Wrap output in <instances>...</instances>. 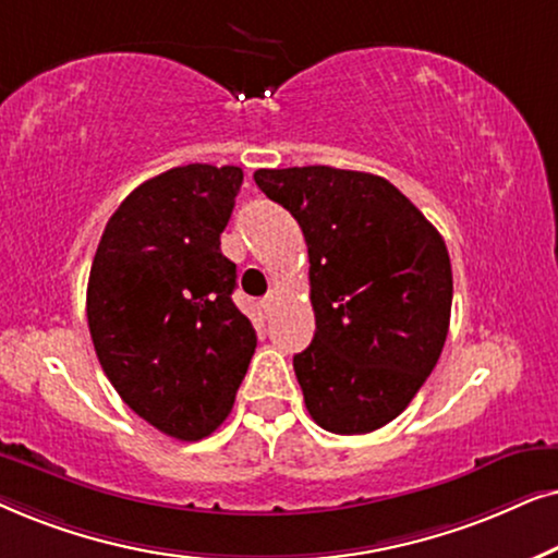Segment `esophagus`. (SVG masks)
<instances>
[{
    "mask_svg": "<svg viewBox=\"0 0 558 558\" xmlns=\"http://www.w3.org/2000/svg\"><path fill=\"white\" fill-rule=\"evenodd\" d=\"M259 306H263V311H265L267 316H270V314H272V308L278 306V299H275V295H267V299L259 301Z\"/></svg>",
    "mask_w": 558,
    "mask_h": 558,
    "instance_id": "34e87169",
    "label": "esophagus"
}]
</instances>
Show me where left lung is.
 <instances>
[{
  "instance_id": "1",
  "label": "left lung",
  "mask_w": 558,
  "mask_h": 558,
  "mask_svg": "<svg viewBox=\"0 0 558 558\" xmlns=\"http://www.w3.org/2000/svg\"><path fill=\"white\" fill-rule=\"evenodd\" d=\"M308 244L314 341L293 356L303 400L331 434H369L439 362L451 263L436 227L390 181L329 166L255 170Z\"/></svg>"
}]
</instances>
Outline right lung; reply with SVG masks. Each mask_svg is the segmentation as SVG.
Listing matches in <instances>:
<instances>
[{
  "mask_svg": "<svg viewBox=\"0 0 558 558\" xmlns=\"http://www.w3.org/2000/svg\"><path fill=\"white\" fill-rule=\"evenodd\" d=\"M242 178L236 166L191 162L137 185L88 275L101 369L140 418L181 441L225 423L257 347L232 301L236 265L219 250Z\"/></svg>",
  "mask_w": 558,
  "mask_h": 558,
  "instance_id": "1",
  "label": "right lung"
}]
</instances>
